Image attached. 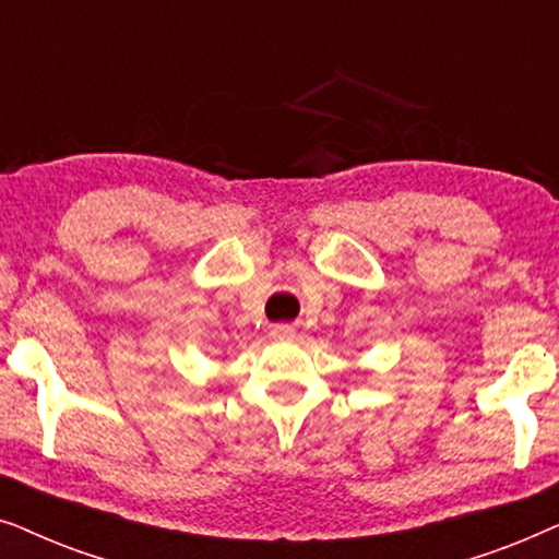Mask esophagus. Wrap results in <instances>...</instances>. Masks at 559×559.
Segmentation results:
<instances>
[{
	"instance_id": "esophagus-1",
	"label": "esophagus",
	"mask_w": 559,
	"mask_h": 559,
	"mask_svg": "<svg viewBox=\"0 0 559 559\" xmlns=\"http://www.w3.org/2000/svg\"><path fill=\"white\" fill-rule=\"evenodd\" d=\"M274 333H277V335H287V333H289V325H277V328H274Z\"/></svg>"
}]
</instances>
